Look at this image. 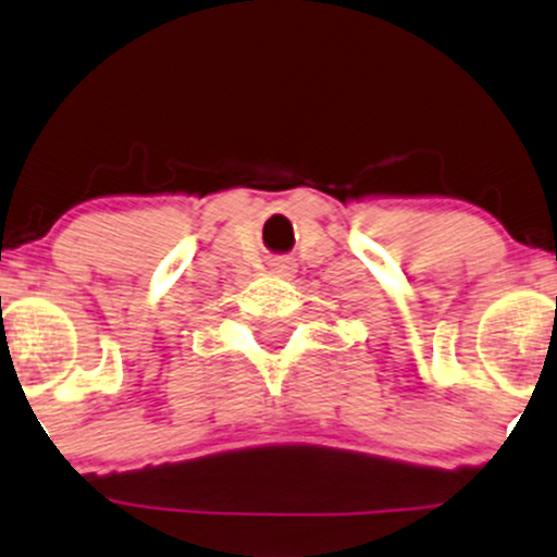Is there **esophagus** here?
<instances>
[{"mask_svg":"<svg viewBox=\"0 0 557 557\" xmlns=\"http://www.w3.org/2000/svg\"><path fill=\"white\" fill-rule=\"evenodd\" d=\"M274 269H277L280 274H290L294 272V261H290V258H280V261L274 263Z\"/></svg>","mask_w":557,"mask_h":557,"instance_id":"34e87169","label":"esophagus"}]
</instances>
